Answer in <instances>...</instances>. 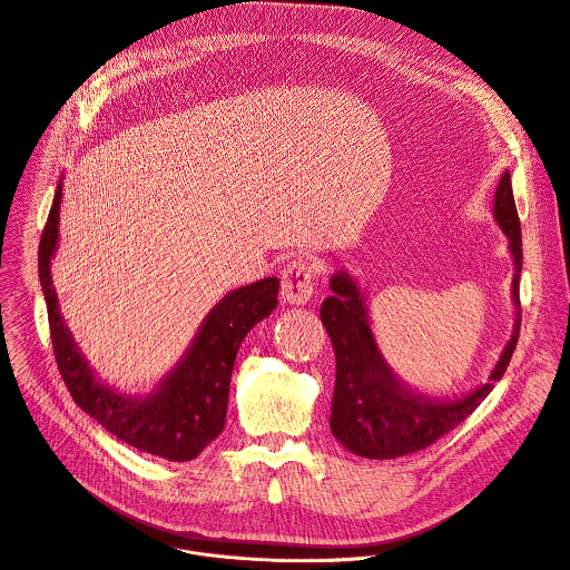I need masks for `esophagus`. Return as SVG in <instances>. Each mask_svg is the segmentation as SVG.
<instances>
[{
    "instance_id": "34e87169",
    "label": "esophagus",
    "mask_w": 570,
    "mask_h": 570,
    "mask_svg": "<svg viewBox=\"0 0 570 570\" xmlns=\"http://www.w3.org/2000/svg\"><path fill=\"white\" fill-rule=\"evenodd\" d=\"M314 292V267L305 261H294L283 269L281 296L289 305H305Z\"/></svg>"
}]
</instances>
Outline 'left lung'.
Instances as JSON below:
<instances>
[{
  "label": "left lung",
  "instance_id": "8db88e82",
  "mask_svg": "<svg viewBox=\"0 0 570 570\" xmlns=\"http://www.w3.org/2000/svg\"><path fill=\"white\" fill-rule=\"evenodd\" d=\"M492 215L508 238V249L514 263L510 289L514 325L488 382L463 395H429L395 375L377 346L366 292L351 272L338 269L330 276L332 296L321 305V321L336 357L330 431L357 456L386 461L429 446L440 435L459 426L490 395L494 382L503 377L521 327L519 276L523 265L521 224L508 170L499 179Z\"/></svg>",
  "mask_w": 570,
  "mask_h": 570
}]
</instances>
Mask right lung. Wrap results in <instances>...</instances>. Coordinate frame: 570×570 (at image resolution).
Listing matches in <instances>:
<instances>
[{"label": "right lung", "mask_w": 570, "mask_h": 570, "mask_svg": "<svg viewBox=\"0 0 570 570\" xmlns=\"http://www.w3.org/2000/svg\"><path fill=\"white\" fill-rule=\"evenodd\" d=\"M60 202L62 179L40 240L38 269L56 362L73 402L111 435L153 456L193 461L224 429L236 355L252 327L276 309L278 278H263L222 296L199 323L186 353L150 393H124L96 375L60 312L51 276L60 240Z\"/></svg>", "instance_id": "obj_1"}]
</instances>
